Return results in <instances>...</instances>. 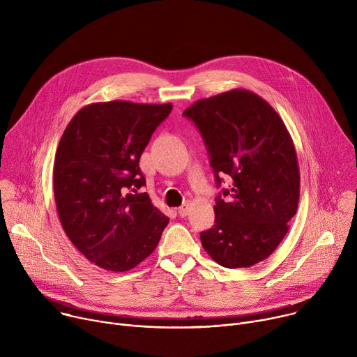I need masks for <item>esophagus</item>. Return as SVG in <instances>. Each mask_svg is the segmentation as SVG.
Here are the masks:
<instances>
[{"label":"esophagus","instance_id":"34e87169","mask_svg":"<svg viewBox=\"0 0 357 357\" xmlns=\"http://www.w3.org/2000/svg\"><path fill=\"white\" fill-rule=\"evenodd\" d=\"M178 213H179L181 218L188 216V213H189V203H183L181 208H178Z\"/></svg>","mask_w":357,"mask_h":357}]
</instances>
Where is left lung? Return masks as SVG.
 Wrapping results in <instances>:
<instances>
[{"instance_id":"obj_1","label":"left lung","mask_w":357,"mask_h":357,"mask_svg":"<svg viewBox=\"0 0 357 357\" xmlns=\"http://www.w3.org/2000/svg\"><path fill=\"white\" fill-rule=\"evenodd\" d=\"M183 116L206 144L218 185L219 174L231 178L213 206L215 226L200 233L203 248L226 268L266 260L285 237L299 200L296 151L282 119L245 89L200 98Z\"/></svg>"}]
</instances>
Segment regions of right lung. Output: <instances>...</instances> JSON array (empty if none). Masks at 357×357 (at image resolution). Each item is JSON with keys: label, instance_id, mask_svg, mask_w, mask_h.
Returning a JSON list of instances; mask_svg holds the SVG:
<instances>
[{"label": "right lung", "instance_id": "1", "mask_svg": "<svg viewBox=\"0 0 357 357\" xmlns=\"http://www.w3.org/2000/svg\"><path fill=\"white\" fill-rule=\"evenodd\" d=\"M172 105L127 100L82 107L59 141L54 192L66 236L100 268L124 273L151 256L169 219L154 205L139 157Z\"/></svg>", "mask_w": 357, "mask_h": 357}]
</instances>
